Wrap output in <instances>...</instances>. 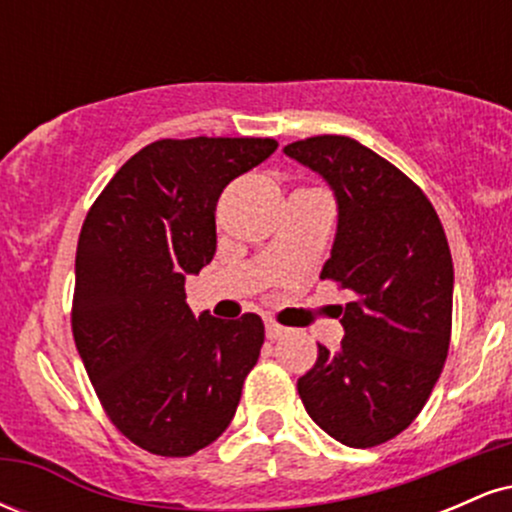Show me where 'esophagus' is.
Returning a JSON list of instances; mask_svg holds the SVG:
<instances>
[{
    "label": "esophagus",
    "instance_id": "esophagus-1",
    "mask_svg": "<svg viewBox=\"0 0 512 512\" xmlns=\"http://www.w3.org/2000/svg\"><path fill=\"white\" fill-rule=\"evenodd\" d=\"M264 330H267V339H281L289 332L284 325H279V322L274 320H264Z\"/></svg>",
    "mask_w": 512,
    "mask_h": 512
}]
</instances>
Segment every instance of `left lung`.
I'll use <instances>...</instances> for the list:
<instances>
[{"label":"left lung","instance_id":"left-lung-1","mask_svg":"<svg viewBox=\"0 0 512 512\" xmlns=\"http://www.w3.org/2000/svg\"><path fill=\"white\" fill-rule=\"evenodd\" d=\"M284 154L332 187L337 236L320 279L354 293L339 308L342 346L317 344L298 395L334 440L373 448L419 416L448 358V238L421 187L356 139L322 134L284 146Z\"/></svg>","mask_w":512,"mask_h":512}]
</instances>
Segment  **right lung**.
<instances>
[{"instance_id":"right-lung-1","label":"right lung","mask_w":512,"mask_h":512,"mask_svg":"<svg viewBox=\"0 0 512 512\" xmlns=\"http://www.w3.org/2000/svg\"><path fill=\"white\" fill-rule=\"evenodd\" d=\"M274 139H161L113 175L76 245L72 332L117 431L161 457L207 448L236 414L260 358V315H199L185 276L216 252L223 187L276 151Z\"/></svg>"}]
</instances>
